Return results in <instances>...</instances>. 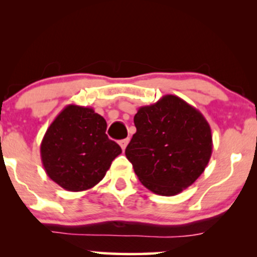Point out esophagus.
I'll return each mask as SVG.
<instances>
[{"instance_id":"obj_1","label":"esophagus","mask_w":257,"mask_h":257,"mask_svg":"<svg viewBox=\"0 0 257 257\" xmlns=\"http://www.w3.org/2000/svg\"><path fill=\"white\" fill-rule=\"evenodd\" d=\"M128 143H129V139H124V140L119 141V145H120V147H122L123 151L125 150V147H126V145H128Z\"/></svg>"}]
</instances>
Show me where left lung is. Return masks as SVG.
<instances>
[{"label":"left lung","mask_w":257,"mask_h":257,"mask_svg":"<svg viewBox=\"0 0 257 257\" xmlns=\"http://www.w3.org/2000/svg\"><path fill=\"white\" fill-rule=\"evenodd\" d=\"M137 133L125 149L140 182L161 196H175L202 175L213 152L208 120L176 95L168 94L134 116Z\"/></svg>","instance_id":"obj_1"}]
</instances>
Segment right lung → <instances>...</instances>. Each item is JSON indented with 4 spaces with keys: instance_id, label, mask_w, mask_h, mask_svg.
<instances>
[{
    "instance_id": "1",
    "label": "right lung",
    "mask_w": 257,
    "mask_h": 257,
    "mask_svg": "<svg viewBox=\"0 0 257 257\" xmlns=\"http://www.w3.org/2000/svg\"><path fill=\"white\" fill-rule=\"evenodd\" d=\"M106 120L91 107L67 105L47 129L41 159L47 175L64 190H89L122 153L106 135Z\"/></svg>"
}]
</instances>
